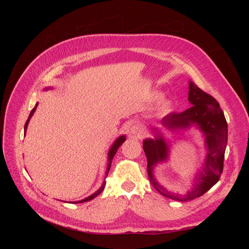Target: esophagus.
<instances>
[{"mask_svg":"<svg viewBox=\"0 0 249 249\" xmlns=\"http://www.w3.org/2000/svg\"><path fill=\"white\" fill-rule=\"evenodd\" d=\"M131 135L133 136L137 137V138H141L143 135H144V130H143V127L139 124H135L131 127V131H130Z\"/></svg>","mask_w":249,"mask_h":249,"instance_id":"esophagus-1","label":"esophagus"}]
</instances>
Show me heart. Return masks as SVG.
Masks as SVG:
<instances>
[{
	"label": "heart",
	"instance_id": "b5f03b06",
	"mask_svg": "<svg viewBox=\"0 0 249 249\" xmlns=\"http://www.w3.org/2000/svg\"><path fill=\"white\" fill-rule=\"evenodd\" d=\"M170 106H171L170 102H165V103H163L162 106H161V111H162V112H167V111L170 109Z\"/></svg>",
	"mask_w": 249,
	"mask_h": 249
}]
</instances>
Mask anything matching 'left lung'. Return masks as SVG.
I'll return each instance as SVG.
<instances>
[{
    "label": "left lung",
    "instance_id": "8db88e82",
    "mask_svg": "<svg viewBox=\"0 0 249 249\" xmlns=\"http://www.w3.org/2000/svg\"><path fill=\"white\" fill-rule=\"evenodd\" d=\"M188 100L192 107L180 113L171 112L162 120V125L169 130L186 129L197 124L206 136L208 155L203 171L196 178L193 189L186 194L167 191L156 182L153 168L157 163L167 159L168 145L160 133L154 139L143 141V150L147 159V175L149 182L160 194L178 201H189L209 191L218 180L223 170L225 147L228 143V123L219 104L212 95L205 92L190 82Z\"/></svg>",
    "mask_w": 249,
    "mask_h": 249
}]
</instances>
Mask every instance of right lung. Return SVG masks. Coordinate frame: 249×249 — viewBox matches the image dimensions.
Segmentation results:
<instances>
[{"label":"right lung","mask_w":249,"mask_h":249,"mask_svg":"<svg viewBox=\"0 0 249 249\" xmlns=\"http://www.w3.org/2000/svg\"><path fill=\"white\" fill-rule=\"evenodd\" d=\"M36 107H37V104L35 105V107L32 109L31 113H30V115H29V117H28V119H27L26 124H25V134H26V130H27L28 124H29V122H30V118H31V116L33 115V113H34V111H35ZM124 140H125V137H124V136L119 137V138H118V139H117V140L114 142V144L112 145V147H111V148H110V150H109V155H108V161H109V163H108V168H107V171H106V178H107V175H108L109 169H110V166H111V163H112V159H113V157L115 156V154H116V152H117V150H118L119 146L123 144V143L124 142ZM105 185H106V180H104V183H103L102 187H101L100 189L97 190L95 193H93L92 195H90V196H88V197H87V198H85V199L80 200V201H76V203H79V202H85V201H89V200L93 199L94 197H96V196H97V195H99V194H101V193H102V191L104 190V188H105Z\"/></svg>","instance_id":"1"}]
</instances>
